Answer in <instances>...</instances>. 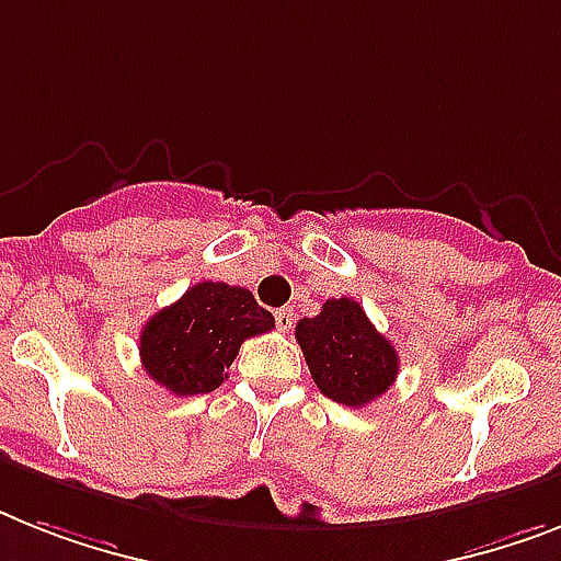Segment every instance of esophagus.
<instances>
[{"label": "esophagus", "instance_id": "obj_1", "mask_svg": "<svg viewBox=\"0 0 561 561\" xmlns=\"http://www.w3.org/2000/svg\"><path fill=\"white\" fill-rule=\"evenodd\" d=\"M291 309L289 307H284V309H277L275 312V323H277V330H284V332H289L291 330V321H295V318H291Z\"/></svg>", "mask_w": 561, "mask_h": 561}]
</instances>
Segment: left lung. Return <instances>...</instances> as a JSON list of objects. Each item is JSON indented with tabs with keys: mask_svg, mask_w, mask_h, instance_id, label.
<instances>
[{
	"mask_svg": "<svg viewBox=\"0 0 561 561\" xmlns=\"http://www.w3.org/2000/svg\"><path fill=\"white\" fill-rule=\"evenodd\" d=\"M309 375L327 398L346 407L373 404L396 383V346L375 330L353 298H332L295 327Z\"/></svg>",
	"mask_w": 561,
	"mask_h": 561,
	"instance_id": "8db88e82",
	"label": "left lung"
}]
</instances>
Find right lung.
Here are the masks:
<instances>
[{
    "mask_svg": "<svg viewBox=\"0 0 561 561\" xmlns=\"http://www.w3.org/2000/svg\"><path fill=\"white\" fill-rule=\"evenodd\" d=\"M275 330L270 309L243 286L203 280L171 307L151 314L140 332V360L148 378L174 396L217 390L240 344Z\"/></svg>",
    "mask_w": 561,
    "mask_h": 561,
    "instance_id": "1",
    "label": "right lung"
}]
</instances>
